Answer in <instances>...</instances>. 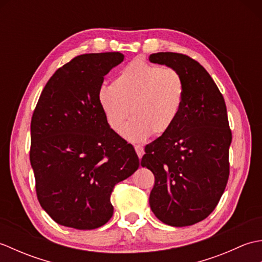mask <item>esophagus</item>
Masks as SVG:
<instances>
[{"mask_svg": "<svg viewBox=\"0 0 262 262\" xmlns=\"http://www.w3.org/2000/svg\"><path fill=\"white\" fill-rule=\"evenodd\" d=\"M135 151L138 155V158L142 159V157L144 155V148L142 145H135Z\"/></svg>", "mask_w": 262, "mask_h": 262, "instance_id": "34e87169", "label": "esophagus"}]
</instances>
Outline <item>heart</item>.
<instances>
[{
	"label": "heart",
	"mask_w": 262,
	"mask_h": 262,
	"mask_svg": "<svg viewBox=\"0 0 262 262\" xmlns=\"http://www.w3.org/2000/svg\"><path fill=\"white\" fill-rule=\"evenodd\" d=\"M183 82L173 69L135 60L122 69L113 85H102L98 102L109 127L120 132L130 114L134 116L124 129L130 142H144L153 133H168L180 115Z\"/></svg>",
	"instance_id": "b5f03b06"
}]
</instances>
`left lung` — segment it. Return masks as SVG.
Segmentation results:
<instances>
[{
    "label": "left lung",
    "mask_w": 262,
    "mask_h": 262,
    "mask_svg": "<svg viewBox=\"0 0 262 262\" xmlns=\"http://www.w3.org/2000/svg\"><path fill=\"white\" fill-rule=\"evenodd\" d=\"M148 59L176 70L185 89L176 124L147 144L141 161L155 179L149 206L164 224L192 225L215 209L229 180L232 132L226 104L197 60L171 52Z\"/></svg>",
    "instance_id": "left-lung-1"
}]
</instances>
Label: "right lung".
Here are the masks:
<instances>
[{
    "label": "right lung",
    "mask_w": 262,
    "mask_h": 262,
    "mask_svg": "<svg viewBox=\"0 0 262 262\" xmlns=\"http://www.w3.org/2000/svg\"><path fill=\"white\" fill-rule=\"evenodd\" d=\"M122 60L119 52L74 57L49 79L33 110L29 155L37 197L60 225H104L114 214V187L140 166L134 147L111 129L98 102L104 75Z\"/></svg>",
    "instance_id": "add662e5"
}]
</instances>
